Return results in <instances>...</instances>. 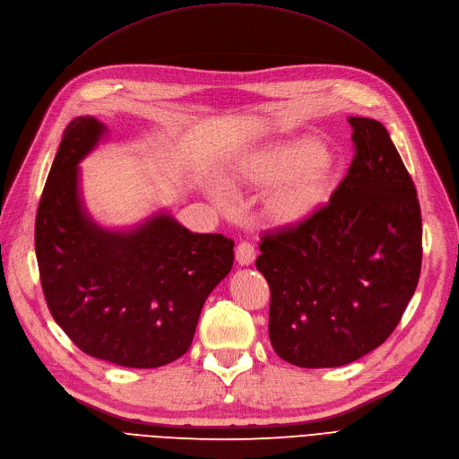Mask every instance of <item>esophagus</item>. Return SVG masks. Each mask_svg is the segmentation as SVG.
<instances>
[{
    "label": "esophagus",
    "mask_w": 459,
    "mask_h": 459,
    "mask_svg": "<svg viewBox=\"0 0 459 459\" xmlns=\"http://www.w3.org/2000/svg\"><path fill=\"white\" fill-rule=\"evenodd\" d=\"M235 259H237V264L241 265V267L252 265L254 259H255L254 247L250 243H241V245L237 247V250H235Z\"/></svg>",
    "instance_id": "34e87169"
}]
</instances>
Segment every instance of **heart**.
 I'll use <instances>...</instances> for the list:
<instances>
[{
  "mask_svg": "<svg viewBox=\"0 0 459 459\" xmlns=\"http://www.w3.org/2000/svg\"><path fill=\"white\" fill-rule=\"evenodd\" d=\"M331 159L316 138L278 142L248 155L238 168L241 179L257 188L280 187L271 198V209L283 222H297L321 207L329 186ZM211 200L222 209L231 207V195L222 185H209Z\"/></svg>",
  "mask_w": 459,
  "mask_h": 459,
  "instance_id": "obj_1",
  "label": "heart"
}]
</instances>
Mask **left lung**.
Masks as SVG:
<instances>
[{
  "instance_id": "8db88e82",
  "label": "left lung",
  "mask_w": 459,
  "mask_h": 459,
  "mask_svg": "<svg viewBox=\"0 0 459 459\" xmlns=\"http://www.w3.org/2000/svg\"><path fill=\"white\" fill-rule=\"evenodd\" d=\"M357 155L329 205L261 238L271 288L269 338L280 359L336 368L377 349L417 290L422 218L386 128L347 117Z\"/></svg>"
}]
</instances>
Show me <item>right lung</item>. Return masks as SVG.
Masks as SVG:
<instances>
[{"label": "right lung", "mask_w": 459, "mask_h": 459, "mask_svg": "<svg viewBox=\"0 0 459 459\" xmlns=\"http://www.w3.org/2000/svg\"><path fill=\"white\" fill-rule=\"evenodd\" d=\"M108 126L80 116L65 128L37 211L35 252L48 308L83 353L126 368L183 357L209 293L233 265V241L194 233L159 209L128 228L87 211L80 162Z\"/></svg>", "instance_id": "add662e5"}]
</instances>
